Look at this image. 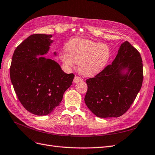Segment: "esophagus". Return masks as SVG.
I'll return each instance as SVG.
<instances>
[{
	"instance_id": "34e87169",
	"label": "esophagus",
	"mask_w": 155,
	"mask_h": 155,
	"mask_svg": "<svg viewBox=\"0 0 155 155\" xmlns=\"http://www.w3.org/2000/svg\"><path fill=\"white\" fill-rule=\"evenodd\" d=\"M82 81L83 80L81 77H79L78 76H77L76 75L73 79V83H77V82H80V81Z\"/></svg>"
}]
</instances>
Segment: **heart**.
<instances>
[{"label": "heart", "mask_w": 155, "mask_h": 155, "mask_svg": "<svg viewBox=\"0 0 155 155\" xmlns=\"http://www.w3.org/2000/svg\"><path fill=\"white\" fill-rule=\"evenodd\" d=\"M59 57L66 68L73 69L78 64V71L86 77H93L102 71L108 64L111 51L107 44L88 39H75L65 46Z\"/></svg>", "instance_id": "b5f03b06"}]
</instances>
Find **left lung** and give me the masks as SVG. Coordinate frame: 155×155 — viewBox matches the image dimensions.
I'll return each mask as SVG.
<instances>
[{
  "label": "left lung",
  "instance_id": "obj_1",
  "mask_svg": "<svg viewBox=\"0 0 155 155\" xmlns=\"http://www.w3.org/2000/svg\"><path fill=\"white\" fill-rule=\"evenodd\" d=\"M127 70L126 74L123 73ZM143 64L140 52L131 44H121L116 58L95 77L86 80L84 98L87 108L99 117L124 114L134 103L142 85Z\"/></svg>",
  "mask_w": 155,
  "mask_h": 155
}]
</instances>
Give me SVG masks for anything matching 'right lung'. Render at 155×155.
<instances>
[{
	"label": "right lung",
	"instance_id": "1",
	"mask_svg": "<svg viewBox=\"0 0 155 155\" xmlns=\"http://www.w3.org/2000/svg\"><path fill=\"white\" fill-rule=\"evenodd\" d=\"M52 35L32 34L17 47L12 56L10 79L24 108L37 116H45L58 107L72 84L73 73H65L54 60L45 57ZM56 54V52H54Z\"/></svg>",
	"mask_w": 155,
	"mask_h": 155
}]
</instances>
